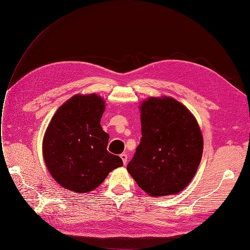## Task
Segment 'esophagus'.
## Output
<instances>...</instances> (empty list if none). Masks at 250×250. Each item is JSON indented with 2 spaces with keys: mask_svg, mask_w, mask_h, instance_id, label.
<instances>
[{
  "mask_svg": "<svg viewBox=\"0 0 250 250\" xmlns=\"http://www.w3.org/2000/svg\"><path fill=\"white\" fill-rule=\"evenodd\" d=\"M120 156H121V158H122L123 164H124V165H126V164H127V160H128L127 154H126V153H122V154H121Z\"/></svg>",
  "mask_w": 250,
  "mask_h": 250,
  "instance_id": "1",
  "label": "esophagus"
}]
</instances>
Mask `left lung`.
<instances>
[{
    "instance_id": "8db88e82",
    "label": "left lung",
    "mask_w": 250,
    "mask_h": 250,
    "mask_svg": "<svg viewBox=\"0 0 250 250\" xmlns=\"http://www.w3.org/2000/svg\"><path fill=\"white\" fill-rule=\"evenodd\" d=\"M140 108L142 139L127 171L151 196L176 194L192 180L201 161L197 121L173 98H149Z\"/></svg>"
}]
</instances>
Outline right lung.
Masks as SVG:
<instances>
[{
  "mask_svg": "<svg viewBox=\"0 0 250 250\" xmlns=\"http://www.w3.org/2000/svg\"><path fill=\"white\" fill-rule=\"evenodd\" d=\"M101 97L76 95L56 111L42 143L52 177L66 190L86 193L99 187L108 173L122 167L121 157L107 151L109 135L100 125Z\"/></svg>",
  "mask_w": 250,
  "mask_h": 250,
  "instance_id": "obj_1",
  "label": "right lung"
}]
</instances>
